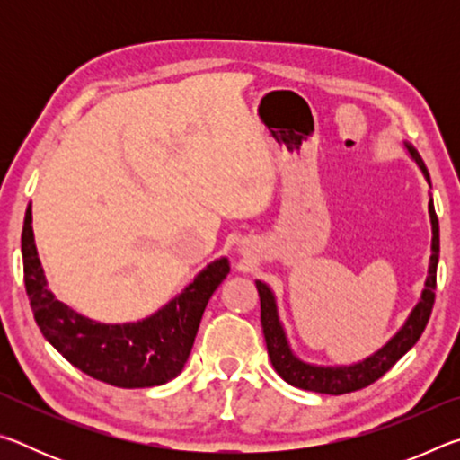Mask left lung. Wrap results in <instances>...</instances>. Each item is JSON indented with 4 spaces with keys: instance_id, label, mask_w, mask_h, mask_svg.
Segmentation results:
<instances>
[{
    "instance_id": "1",
    "label": "left lung",
    "mask_w": 460,
    "mask_h": 460,
    "mask_svg": "<svg viewBox=\"0 0 460 460\" xmlns=\"http://www.w3.org/2000/svg\"><path fill=\"white\" fill-rule=\"evenodd\" d=\"M406 147L411 158L416 160L420 170H422L428 184H430V174H428L426 164L422 162V158H420V154L408 144ZM428 213H430V223H432V255H430V266H428V278H426L422 296H420V302L416 305V308L411 310L406 324L394 334L392 341L361 363L342 365V367H323V365H310V363L300 361L298 357L292 353L290 345H288L284 326L279 323V316H278L274 294H271L270 288L263 282H260V279L255 282L260 294L261 329H263V337H266L268 355L279 377L288 381L290 385L308 389V392L331 394V395L351 394V392H357V389L371 385L373 381H377L384 373L392 369L411 347L416 345L418 339L422 337V332L426 329L428 318L432 314L434 290H436V266H438V252H440L438 217H436L432 199L428 202Z\"/></svg>"
}]
</instances>
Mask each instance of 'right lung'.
<instances>
[{
    "mask_svg": "<svg viewBox=\"0 0 460 460\" xmlns=\"http://www.w3.org/2000/svg\"><path fill=\"white\" fill-rule=\"evenodd\" d=\"M22 258L26 294L44 339L76 369L115 387L162 385L182 371L207 302L231 270L227 258L215 260L155 314L137 323L103 324L75 313L46 288L30 207Z\"/></svg>",
    "mask_w": 460,
    "mask_h": 460,
    "instance_id": "add662e5",
    "label": "right lung"
}]
</instances>
